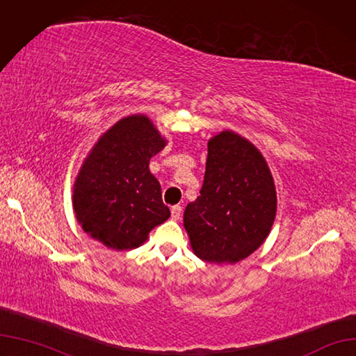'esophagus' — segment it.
<instances>
[{
	"label": "esophagus",
	"mask_w": 356,
	"mask_h": 356,
	"mask_svg": "<svg viewBox=\"0 0 356 356\" xmlns=\"http://www.w3.org/2000/svg\"><path fill=\"white\" fill-rule=\"evenodd\" d=\"M181 212H182V207L181 206H174L172 209H170V213H172V219L178 220L181 218Z\"/></svg>",
	"instance_id": "esophagus-1"
}]
</instances>
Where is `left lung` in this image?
<instances>
[{"instance_id": "1", "label": "left lung", "mask_w": 356, "mask_h": 356, "mask_svg": "<svg viewBox=\"0 0 356 356\" xmlns=\"http://www.w3.org/2000/svg\"><path fill=\"white\" fill-rule=\"evenodd\" d=\"M275 212L274 179L261 152L232 131L211 138L200 195L184 212L195 256L211 264L244 259L268 237Z\"/></svg>"}]
</instances>
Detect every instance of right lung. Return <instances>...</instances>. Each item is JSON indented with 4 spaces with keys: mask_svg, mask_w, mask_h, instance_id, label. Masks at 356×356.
<instances>
[{
    "mask_svg": "<svg viewBox=\"0 0 356 356\" xmlns=\"http://www.w3.org/2000/svg\"><path fill=\"white\" fill-rule=\"evenodd\" d=\"M166 145L144 115L120 119L85 159L73 188L82 229L108 249H136L170 216L150 159Z\"/></svg>",
    "mask_w": 356,
    "mask_h": 356,
    "instance_id": "1",
    "label": "right lung"
}]
</instances>
